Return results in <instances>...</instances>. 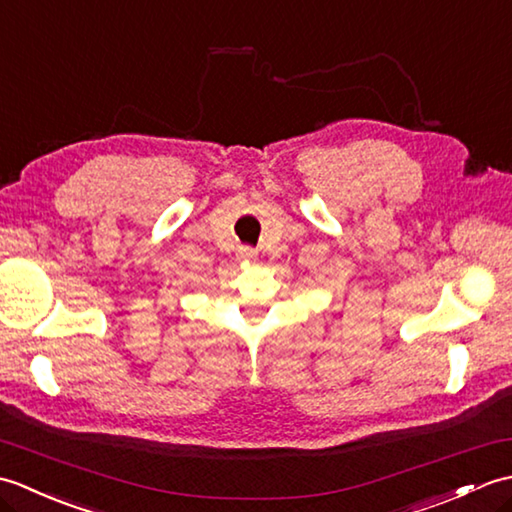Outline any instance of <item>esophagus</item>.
<instances>
[{"instance_id": "34e87169", "label": "esophagus", "mask_w": 512, "mask_h": 512, "mask_svg": "<svg viewBox=\"0 0 512 512\" xmlns=\"http://www.w3.org/2000/svg\"><path fill=\"white\" fill-rule=\"evenodd\" d=\"M255 255H257V250L253 246H239V250H237L239 259H255Z\"/></svg>"}]
</instances>
